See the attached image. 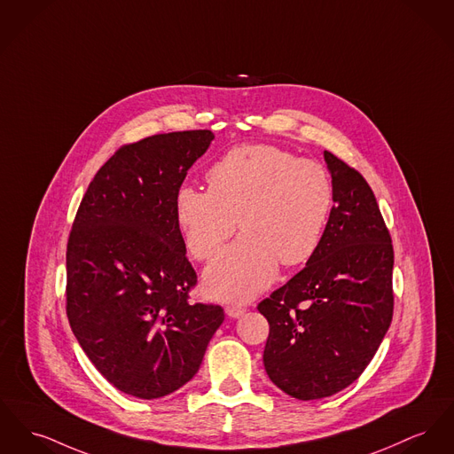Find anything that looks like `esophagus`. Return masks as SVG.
I'll return each mask as SVG.
<instances>
[{"label":"esophagus","mask_w":454,"mask_h":454,"mask_svg":"<svg viewBox=\"0 0 454 454\" xmlns=\"http://www.w3.org/2000/svg\"><path fill=\"white\" fill-rule=\"evenodd\" d=\"M245 312H247V309L241 307V305H228V307H226V314H228L230 317H233V319H239Z\"/></svg>","instance_id":"34e87169"}]
</instances>
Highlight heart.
Segmentation results:
<instances>
[{
  "label": "heart",
  "mask_w": 454,
  "mask_h": 454,
  "mask_svg": "<svg viewBox=\"0 0 454 454\" xmlns=\"http://www.w3.org/2000/svg\"><path fill=\"white\" fill-rule=\"evenodd\" d=\"M209 190L180 188L175 215L188 252L209 261L240 224L243 235L206 270L217 300H248L267 288L278 266L309 262L334 204L327 169L274 145H240L214 162Z\"/></svg>",
  "instance_id": "obj_1"
}]
</instances>
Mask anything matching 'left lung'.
Segmentation results:
<instances>
[{"label":"left lung","mask_w":454,"mask_h":454,"mask_svg":"<svg viewBox=\"0 0 454 454\" xmlns=\"http://www.w3.org/2000/svg\"><path fill=\"white\" fill-rule=\"evenodd\" d=\"M334 206L317 252L259 303L269 322L264 367L296 400H320L355 382L393 319L391 235L372 188L324 151Z\"/></svg>","instance_id":"left-lung-1"}]
</instances>
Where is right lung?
<instances>
[{"label": "right lung", "instance_id": "right-lung-1", "mask_svg": "<svg viewBox=\"0 0 454 454\" xmlns=\"http://www.w3.org/2000/svg\"><path fill=\"white\" fill-rule=\"evenodd\" d=\"M211 130L120 147L82 199L67 245V316L94 367L120 391L162 398L197 373L224 312L188 303L197 274L175 215Z\"/></svg>", "mask_w": 454, "mask_h": 454}]
</instances>
